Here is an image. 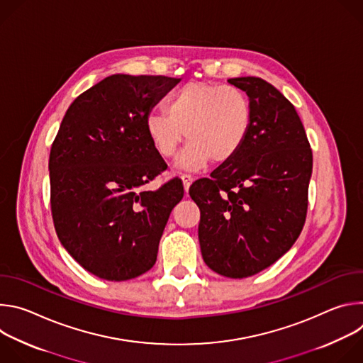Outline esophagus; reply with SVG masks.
Returning <instances> with one entry per match:
<instances>
[{
  "mask_svg": "<svg viewBox=\"0 0 363 363\" xmlns=\"http://www.w3.org/2000/svg\"><path fill=\"white\" fill-rule=\"evenodd\" d=\"M181 179H182V184H184V189H185V192H188V189H189V186H191V184H192V181H194V178H192L191 175L184 174V175H181Z\"/></svg>",
  "mask_w": 363,
  "mask_h": 363,
  "instance_id": "1",
  "label": "esophagus"
}]
</instances>
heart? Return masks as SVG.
Segmentation results:
<instances>
[{
	"instance_id": "1",
	"label": "heart",
	"mask_w": 363,
	"mask_h": 363,
	"mask_svg": "<svg viewBox=\"0 0 363 363\" xmlns=\"http://www.w3.org/2000/svg\"><path fill=\"white\" fill-rule=\"evenodd\" d=\"M251 125L248 96L241 89L208 82L186 83L169 100L168 113L153 112L146 119L147 136L165 160L174 157L186 135L189 143L178 161L186 171L233 160Z\"/></svg>"
}]
</instances>
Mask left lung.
<instances>
[{"instance_id": "left-lung-1", "label": "left lung", "mask_w": 363, "mask_h": 363, "mask_svg": "<svg viewBox=\"0 0 363 363\" xmlns=\"http://www.w3.org/2000/svg\"><path fill=\"white\" fill-rule=\"evenodd\" d=\"M252 106L248 138L211 178L195 181L198 238L205 264L230 279L270 267L298 238L313 168L303 123L291 103L260 77H235Z\"/></svg>"}]
</instances>
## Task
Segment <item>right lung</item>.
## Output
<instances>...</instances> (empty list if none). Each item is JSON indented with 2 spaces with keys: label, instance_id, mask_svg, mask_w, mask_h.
Instances as JSON below:
<instances>
[{
  "label": "right lung",
  "instance_id": "1",
  "mask_svg": "<svg viewBox=\"0 0 363 363\" xmlns=\"http://www.w3.org/2000/svg\"><path fill=\"white\" fill-rule=\"evenodd\" d=\"M181 79L113 74L67 109L50 150V203L57 237L89 273L125 281L150 270L178 178L140 189L167 169L146 130L152 108Z\"/></svg>",
  "mask_w": 363,
  "mask_h": 363
}]
</instances>
